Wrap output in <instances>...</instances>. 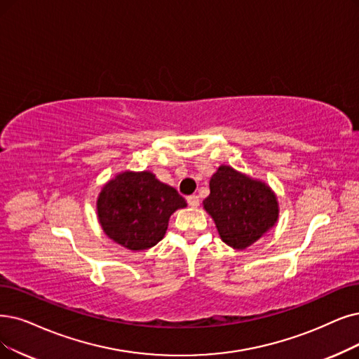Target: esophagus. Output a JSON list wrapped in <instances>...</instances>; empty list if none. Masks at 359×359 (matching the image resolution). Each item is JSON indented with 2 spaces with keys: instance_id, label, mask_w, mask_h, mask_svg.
I'll list each match as a JSON object with an SVG mask.
<instances>
[{
  "instance_id": "34e87169",
  "label": "esophagus",
  "mask_w": 359,
  "mask_h": 359,
  "mask_svg": "<svg viewBox=\"0 0 359 359\" xmlns=\"http://www.w3.org/2000/svg\"><path fill=\"white\" fill-rule=\"evenodd\" d=\"M187 202H189V205H190L191 208H197V206L200 205V198H198V196L191 194V196L187 197Z\"/></svg>"
}]
</instances>
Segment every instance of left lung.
Here are the masks:
<instances>
[{
  "instance_id": "1",
  "label": "left lung",
  "mask_w": 359,
  "mask_h": 359,
  "mask_svg": "<svg viewBox=\"0 0 359 359\" xmlns=\"http://www.w3.org/2000/svg\"><path fill=\"white\" fill-rule=\"evenodd\" d=\"M209 187L203 206L228 246L246 249L276 224L277 198L264 182L241 175L231 166H219Z\"/></svg>"
}]
</instances>
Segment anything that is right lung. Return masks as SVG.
<instances>
[{"label": "right lung", "mask_w": 359, "mask_h": 359, "mask_svg": "<svg viewBox=\"0 0 359 359\" xmlns=\"http://www.w3.org/2000/svg\"><path fill=\"white\" fill-rule=\"evenodd\" d=\"M185 206L184 197L151 172H123L104 185L97 200L104 233L130 250L157 245L166 233L170 215Z\"/></svg>", "instance_id": "add662e5"}]
</instances>
